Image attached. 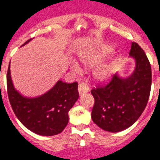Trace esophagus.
Returning a JSON list of instances; mask_svg holds the SVG:
<instances>
[{"label": "esophagus", "instance_id": "esophagus-1", "mask_svg": "<svg viewBox=\"0 0 160 160\" xmlns=\"http://www.w3.org/2000/svg\"><path fill=\"white\" fill-rule=\"evenodd\" d=\"M88 90H89V88H88V85H87L85 83L80 82V84H79V86H78V91H79L80 95H82L84 94V93H85V92H88Z\"/></svg>", "mask_w": 160, "mask_h": 160}]
</instances>
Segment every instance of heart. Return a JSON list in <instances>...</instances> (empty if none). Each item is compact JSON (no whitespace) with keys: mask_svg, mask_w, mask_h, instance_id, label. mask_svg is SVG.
Returning a JSON list of instances; mask_svg holds the SVG:
<instances>
[{"mask_svg":"<svg viewBox=\"0 0 160 160\" xmlns=\"http://www.w3.org/2000/svg\"><path fill=\"white\" fill-rule=\"evenodd\" d=\"M104 53L103 52H95V53H84L80 56V61L86 66H94L101 61ZM72 68L76 71H80V66L76 62H72ZM93 77L99 81L107 80L110 76V69L107 66H98L92 72Z\"/></svg>","mask_w":160,"mask_h":160,"instance_id":"obj_1","label":"heart"}]
</instances>
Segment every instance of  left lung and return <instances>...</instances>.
<instances>
[{
	"instance_id": "8db88e82",
	"label": "left lung",
	"mask_w": 160,
	"mask_h": 160,
	"mask_svg": "<svg viewBox=\"0 0 160 160\" xmlns=\"http://www.w3.org/2000/svg\"><path fill=\"white\" fill-rule=\"evenodd\" d=\"M129 57L135 61L132 73L122 77L115 73L109 84L93 88L92 121L102 129L117 132L129 128L140 117L151 88V67L143 49L132 42Z\"/></svg>"
}]
</instances>
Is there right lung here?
<instances>
[{"label": "right lung", "instance_id": "obj_1", "mask_svg": "<svg viewBox=\"0 0 160 160\" xmlns=\"http://www.w3.org/2000/svg\"><path fill=\"white\" fill-rule=\"evenodd\" d=\"M32 40H28L22 46ZM6 80L12 109L27 128L41 136H53L63 131L69 121L68 112L79 98L78 83L67 84L58 80L44 94L34 98L25 97L14 88L10 75V62Z\"/></svg>", "mask_w": 160, "mask_h": 160}]
</instances>
